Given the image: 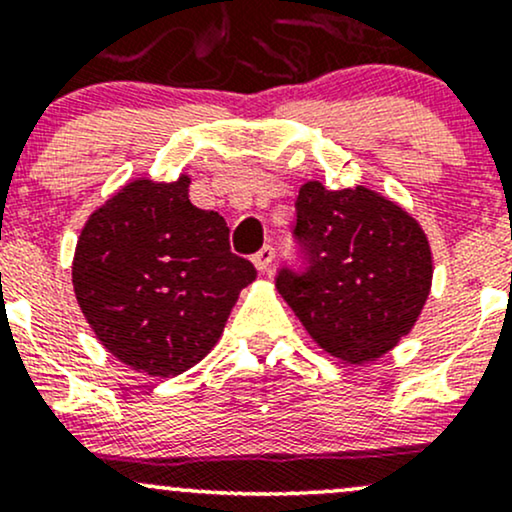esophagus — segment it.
<instances>
[{
    "mask_svg": "<svg viewBox=\"0 0 512 512\" xmlns=\"http://www.w3.org/2000/svg\"><path fill=\"white\" fill-rule=\"evenodd\" d=\"M252 262H255V267L260 269V272H269V267H272V262H274L272 245H264L262 250H257L255 255H252Z\"/></svg>",
    "mask_w": 512,
    "mask_h": 512,
    "instance_id": "1",
    "label": "esophagus"
}]
</instances>
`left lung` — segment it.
Wrapping results in <instances>:
<instances>
[{
  "label": "left lung",
  "instance_id": "1",
  "mask_svg": "<svg viewBox=\"0 0 512 512\" xmlns=\"http://www.w3.org/2000/svg\"><path fill=\"white\" fill-rule=\"evenodd\" d=\"M303 267H281L276 289L310 337L349 363L387 354L421 315L433 260L426 233L368 187L305 182L293 228Z\"/></svg>",
  "mask_w": 512,
  "mask_h": 512
}]
</instances>
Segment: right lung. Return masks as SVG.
<instances>
[{
	"label": "right lung",
	"instance_id": "obj_1",
	"mask_svg": "<svg viewBox=\"0 0 512 512\" xmlns=\"http://www.w3.org/2000/svg\"><path fill=\"white\" fill-rule=\"evenodd\" d=\"M190 178L134 180L91 214L72 281L110 354L156 378L180 375L219 342L257 269L228 245L216 211L187 197Z\"/></svg>",
	"mask_w": 512,
	"mask_h": 512
}]
</instances>
